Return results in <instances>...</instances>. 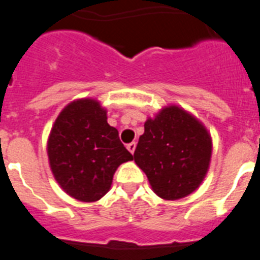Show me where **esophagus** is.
<instances>
[{
  "label": "esophagus",
  "mask_w": 260,
  "mask_h": 260,
  "mask_svg": "<svg viewBox=\"0 0 260 260\" xmlns=\"http://www.w3.org/2000/svg\"><path fill=\"white\" fill-rule=\"evenodd\" d=\"M127 150L130 151V152L132 153H134V151H135V148H137V143H135V142H132V143H128L127 146Z\"/></svg>",
  "instance_id": "34e87169"
}]
</instances>
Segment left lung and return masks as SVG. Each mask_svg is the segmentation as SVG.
Returning a JSON list of instances; mask_svg holds the SVG:
<instances>
[{"label":"left lung","mask_w":260,"mask_h":260,"mask_svg":"<svg viewBox=\"0 0 260 260\" xmlns=\"http://www.w3.org/2000/svg\"><path fill=\"white\" fill-rule=\"evenodd\" d=\"M211 153L212 141L206 127L182 108L171 105L147 119L134 160L160 198L176 201L198 189Z\"/></svg>","instance_id":"obj_1"}]
</instances>
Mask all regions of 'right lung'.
Listing matches in <instances>:
<instances>
[{
  "mask_svg": "<svg viewBox=\"0 0 260 260\" xmlns=\"http://www.w3.org/2000/svg\"><path fill=\"white\" fill-rule=\"evenodd\" d=\"M53 176L70 197L96 202L110 189L113 174L133 160L107 122V110L93 99H80L63 108L48 139Z\"/></svg>",
  "mask_w": 260,
  "mask_h": 260,
  "instance_id": "add662e5",
  "label": "right lung"
}]
</instances>
